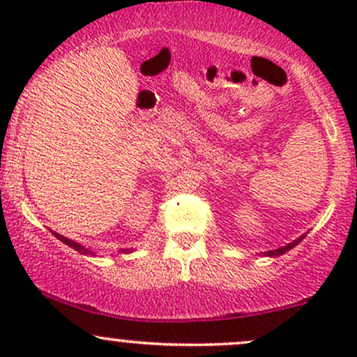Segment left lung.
<instances>
[{
	"mask_svg": "<svg viewBox=\"0 0 357 357\" xmlns=\"http://www.w3.org/2000/svg\"><path fill=\"white\" fill-rule=\"evenodd\" d=\"M304 236H305V235L298 236V238H297V240H294V241H292V243L285 245V247H280V248H277V250H270V252H265V253H264V255H265V257H280V255H284V253H287V252H289V250H290V248H294V247H296V245H298V243H301V241H302V240H304Z\"/></svg>",
	"mask_w": 357,
	"mask_h": 357,
	"instance_id": "obj_1",
	"label": "left lung"
}]
</instances>
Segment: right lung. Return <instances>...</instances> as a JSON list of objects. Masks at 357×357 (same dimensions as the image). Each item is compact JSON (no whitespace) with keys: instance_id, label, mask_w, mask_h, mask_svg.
<instances>
[{"instance_id":"1","label":"right lung","mask_w":357,"mask_h":357,"mask_svg":"<svg viewBox=\"0 0 357 357\" xmlns=\"http://www.w3.org/2000/svg\"><path fill=\"white\" fill-rule=\"evenodd\" d=\"M53 235L56 236V238H59L60 241H63L65 245H68V247L70 248H73V250H77V252L79 253H82V255H96V252H92V250H89V248H85L84 245H80V243H77V241H73V240H70V238H67V236H63V235H60V233H55V231H52ZM132 252V248H121L119 250V253H130Z\"/></svg>"}]
</instances>
